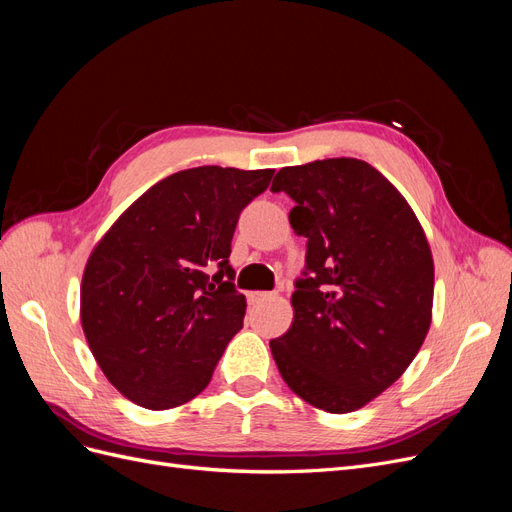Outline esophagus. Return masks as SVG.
Wrapping results in <instances>:
<instances>
[{"label": "esophagus", "mask_w": 512, "mask_h": 512, "mask_svg": "<svg viewBox=\"0 0 512 512\" xmlns=\"http://www.w3.org/2000/svg\"><path fill=\"white\" fill-rule=\"evenodd\" d=\"M273 297H275L273 292H250V294H247V301H250V303H262V301L273 299Z\"/></svg>", "instance_id": "1"}]
</instances>
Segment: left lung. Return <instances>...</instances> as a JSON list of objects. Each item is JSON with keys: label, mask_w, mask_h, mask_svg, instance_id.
Returning <instances> with one entry per match:
<instances>
[{"label": "left lung", "mask_w": 512, "mask_h": 512, "mask_svg": "<svg viewBox=\"0 0 512 512\" xmlns=\"http://www.w3.org/2000/svg\"><path fill=\"white\" fill-rule=\"evenodd\" d=\"M273 192L307 239L290 329L271 354L290 389L331 414L367 406L421 350L433 307V258L408 200L354 158L286 166Z\"/></svg>", "instance_id": "left-lung-1"}]
</instances>
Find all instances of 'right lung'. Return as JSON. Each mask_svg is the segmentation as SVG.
<instances>
[{"label":"right lung","mask_w":512,"mask_h":512,"mask_svg":"<svg viewBox=\"0 0 512 512\" xmlns=\"http://www.w3.org/2000/svg\"><path fill=\"white\" fill-rule=\"evenodd\" d=\"M273 173L181 170L138 196L91 250L81 282L83 333L126 399L168 410L205 391L247 305L232 284L230 241L239 213Z\"/></svg>","instance_id":"obj_1"}]
</instances>
